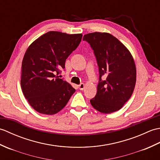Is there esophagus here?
Here are the masks:
<instances>
[{
	"label": "esophagus",
	"instance_id": "obj_1",
	"mask_svg": "<svg viewBox=\"0 0 160 160\" xmlns=\"http://www.w3.org/2000/svg\"><path fill=\"white\" fill-rule=\"evenodd\" d=\"M78 87H79V89L80 90H83L84 88V84L83 83H81L79 86H78Z\"/></svg>",
	"mask_w": 160,
	"mask_h": 160
}]
</instances>
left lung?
Returning a JSON list of instances; mask_svg holds the SVG:
<instances>
[{
  "mask_svg": "<svg viewBox=\"0 0 160 160\" xmlns=\"http://www.w3.org/2000/svg\"><path fill=\"white\" fill-rule=\"evenodd\" d=\"M99 67L97 93L90 100L92 107L102 113L119 111L130 99L136 83V67L131 52L120 40L107 32L85 34ZM105 74L107 78L102 81Z\"/></svg>",
  "mask_w": 160,
  "mask_h": 160,
  "instance_id": "left-lung-1",
  "label": "left lung"
}]
</instances>
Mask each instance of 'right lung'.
<instances>
[{
  "label": "right lung",
  "mask_w": 160,
  "mask_h": 160,
  "mask_svg": "<svg viewBox=\"0 0 160 160\" xmlns=\"http://www.w3.org/2000/svg\"><path fill=\"white\" fill-rule=\"evenodd\" d=\"M82 38V33L52 31L28 47L22 62L20 85L24 96L38 113L49 115L58 113L76 91L55 73L64 69L66 59Z\"/></svg>",
  "instance_id": "add662e5"
}]
</instances>
